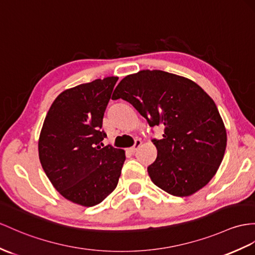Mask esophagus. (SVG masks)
Wrapping results in <instances>:
<instances>
[{"instance_id":"obj_1","label":"esophagus","mask_w":255,"mask_h":255,"mask_svg":"<svg viewBox=\"0 0 255 255\" xmlns=\"http://www.w3.org/2000/svg\"><path fill=\"white\" fill-rule=\"evenodd\" d=\"M140 145H141V140H140V139H136L134 146L129 148V151H131V152H135V151L137 150V149L140 147Z\"/></svg>"}]
</instances>
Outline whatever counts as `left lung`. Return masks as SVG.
<instances>
[{
    "label": "left lung",
    "instance_id": "obj_1",
    "mask_svg": "<svg viewBox=\"0 0 255 255\" xmlns=\"http://www.w3.org/2000/svg\"><path fill=\"white\" fill-rule=\"evenodd\" d=\"M131 103L150 127L164 128L153 139L158 154L148 166L152 183L167 194L188 197L206 186L224 158L227 134L214 101L194 81L162 70L128 74L113 99Z\"/></svg>",
    "mask_w": 255,
    "mask_h": 255
}]
</instances>
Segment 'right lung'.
<instances>
[{
    "instance_id": "right-lung-1",
    "label": "right lung",
    "mask_w": 255,
    "mask_h": 255,
    "mask_svg": "<svg viewBox=\"0 0 255 255\" xmlns=\"http://www.w3.org/2000/svg\"><path fill=\"white\" fill-rule=\"evenodd\" d=\"M118 77L97 79L56 97L39 137L41 165L59 194L82 207L113 192L126 160L123 149L103 147V118Z\"/></svg>"
}]
</instances>
